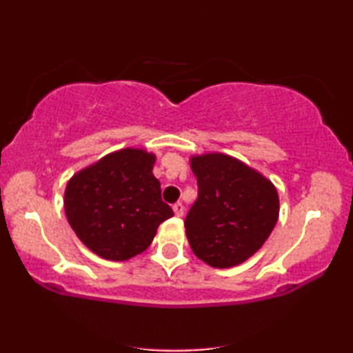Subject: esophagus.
Instances as JSON below:
<instances>
[{
	"mask_svg": "<svg viewBox=\"0 0 353 353\" xmlns=\"http://www.w3.org/2000/svg\"><path fill=\"white\" fill-rule=\"evenodd\" d=\"M173 213H175V216L176 218H181V216L184 214V205L181 203V202H176V203H173Z\"/></svg>",
	"mask_w": 353,
	"mask_h": 353,
	"instance_id": "34e87169",
	"label": "esophagus"
}]
</instances>
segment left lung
<instances>
[{"label":"left lung","instance_id":"left-lung-1","mask_svg":"<svg viewBox=\"0 0 353 353\" xmlns=\"http://www.w3.org/2000/svg\"><path fill=\"white\" fill-rule=\"evenodd\" d=\"M197 200L184 219L192 252L214 268L240 265L267 241L279 199L267 178L230 156H194Z\"/></svg>","mask_w":353,"mask_h":353}]
</instances>
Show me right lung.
<instances>
[{"label":"right lung","mask_w":353,"mask_h":353,"mask_svg":"<svg viewBox=\"0 0 353 353\" xmlns=\"http://www.w3.org/2000/svg\"><path fill=\"white\" fill-rule=\"evenodd\" d=\"M154 154L124 148L75 173L64 211L75 235L97 256L128 260L151 245L161 222L173 216L153 175Z\"/></svg>","instance_id":"right-lung-1"}]
</instances>
